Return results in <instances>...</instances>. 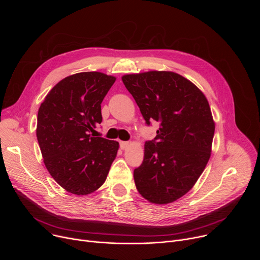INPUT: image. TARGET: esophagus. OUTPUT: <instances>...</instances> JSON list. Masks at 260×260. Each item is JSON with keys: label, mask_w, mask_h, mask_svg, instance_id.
Masks as SVG:
<instances>
[{"label": "esophagus", "mask_w": 260, "mask_h": 260, "mask_svg": "<svg viewBox=\"0 0 260 260\" xmlns=\"http://www.w3.org/2000/svg\"><path fill=\"white\" fill-rule=\"evenodd\" d=\"M129 145V142H124V141H121L120 142V148L121 149H125V148Z\"/></svg>", "instance_id": "34e87169"}]
</instances>
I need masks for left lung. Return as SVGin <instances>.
<instances>
[{
  "mask_svg": "<svg viewBox=\"0 0 260 260\" xmlns=\"http://www.w3.org/2000/svg\"><path fill=\"white\" fill-rule=\"evenodd\" d=\"M121 79L147 125L160 122L134 171L136 187L152 204L173 203L193 187L211 156L215 122L208 100L174 72L149 71Z\"/></svg>",
  "mask_w": 260,
  "mask_h": 260,
  "instance_id": "left-lung-1",
  "label": "left lung"
}]
</instances>
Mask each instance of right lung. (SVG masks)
I'll list each match as a JSON object with an SVG mask.
<instances>
[{"label":"right lung","mask_w":260,"mask_h":260,"mask_svg":"<svg viewBox=\"0 0 260 260\" xmlns=\"http://www.w3.org/2000/svg\"><path fill=\"white\" fill-rule=\"evenodd\" d=\"M101 72L60 80L38 111L37 139L51 177L68 192L87 196L106 181L119 143L90 135L102 122L101 104L115 82Z\"/></svg>","instance_id":"add662e5"}]
</instances>
